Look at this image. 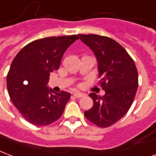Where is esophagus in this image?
Masks as SVG:
<instances>
[{"label":"esophagus","mask_w":156,"mask_h":156,"mask_svg":"<svg viewBox=\"0 0 156 156\" xmlns=\"http://www.w3.org/2000/svg\"><path fill=\"white\" fill-rule=\"evenodd\" d=\"M73 96H74L75 98H80L82 97H83L84 94H83L81 93H73Z\"/></svg>","instance_id":"1"}]
</instances>
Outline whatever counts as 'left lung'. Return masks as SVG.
<instances>
[{
    "mask_svg": "<svg viewBox=\"0 0 156 156\" xmlns=\"http://www.w3.org/2000/svg\"><path fill=\"white\" fill-rule=\"evenodd\" d=\"M95 54L98 63L99 85L105 95L92 93L93 106L84 112L89 122L99 127H109L130 109L138 87V72L132 58L120 44L98 34H78Z\"/></svg>",
    "mask_w": 156,
    "mask_h": 156,
    "instance_id": "8db88e82",
    "label": "left lung"
}]
</instances>
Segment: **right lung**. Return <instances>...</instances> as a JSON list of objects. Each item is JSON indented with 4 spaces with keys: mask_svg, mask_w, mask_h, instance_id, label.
Masks as SVG:
<instances>
[{
    "mask_svg": "<svg viewBox=\"0 0 156 156\" xmlns=\"http://www.w3.org/2000/svg\"><path fill=\"white\" fill-rule=\"evenodd\" d=\"M78 35L47 37L21 49L6 76L10 98L27 122L45 126L62 116L71 94L48 88L49 75L59 68L64 52Z\"/></svg>",
    "mask_w": 156,
    "mask_h": 156,
    "instance_id": "right-lung-1",
    "label": "right lung"
}]
</instances>
